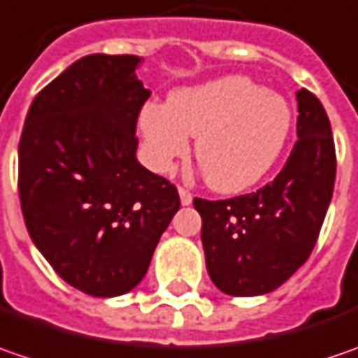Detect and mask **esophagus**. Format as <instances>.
I'll list each match as a JSON object with an SVG mask.
<instances>
[{
  "label": "esophagus",
  "instance_id": "34e87169",
  "mask_svg": "<svg viewBox=\"0 0 358 358\" xmlns=\"http://www.w3.org/2000/svg\"><path fill=\"white\" fill-rule=\"evenodd\" d=\"M178 194H180V202L184 204V206H188V204H192V194L186 190V188H182L178 186Z\"/></svg>",
  "mask_w": 358,
  "mask_h": 358
}]
</instances>
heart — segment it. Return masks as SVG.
Listing matches in <instances>:
<instances>
[{
  "label": "heart",
  "instance_id": "b5f03b06",
  "mask_svg": "<svg viewBox=\"0 0 358 358\" xmlns=\"http://www.w3.org/2000/svg\"><path fill=\"white\" fill-rule=\"evenodd\" d=\"M290 108L278 94L244 76L184 87L168 106L150 101L140 112L144 152L154 172L168 174L190 152L210 188L241 192L262 178L287 144Z\"/></svg>",
  "mask_w": 358,
  "mask_h": 358
}]
</instances>
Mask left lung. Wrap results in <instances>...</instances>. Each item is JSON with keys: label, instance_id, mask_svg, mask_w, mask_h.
<instances>
[{"label": "left lung", "instance_id": "1", "mask_svg": "<svg viewBox=\"0 0 358 358\" xmlns=\"http://www.w3.org/2000/svg\"><path fill=\"white\" fill-rule=\"evenodd\" d=\"M296 101L299 140L276 178L252 194L194 198L206 268L226 294L257 296L278 288L319 238L336 176L333 130L315 94L303 87Z\"/></svg>", "mask_w": 358, "mask_h": 358}]
</instances>
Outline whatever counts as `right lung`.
I'll use <instances>...</instances> for the list:
<instances>
[{
  "instance_id": "1",
  "label": "right lung",
  "mask_w": 358,
  "mask_h": 358,
  "mask_svg": "<svg viewBox=\"0 0 358 358\" xmlns=\"http://www.w3.org/2000/svg\"><path fill=\"white\" fill-rule=\"evenodd\" d=\"M138 55L92 54L34 98L20 138V202L38 250L68 285L120 296L148 271L180 208L170 180L136 160L150 92Z\"/></svg>"
}]
</instances>
